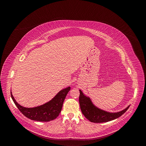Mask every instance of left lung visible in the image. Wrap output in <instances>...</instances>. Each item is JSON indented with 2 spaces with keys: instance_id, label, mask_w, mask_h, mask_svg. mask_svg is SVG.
I'll use <instances>...</instances> for the list:
<instances>
[{
  "instance_id": "left-lung-1",
  "label": "left lung",
  "mask_w": 146,
  "mask_h": 146,
  "mask_svg": "<svg viewBox=\"0 0 146 146\" xmlns=\"http://www.w3.org/2000/svg\"><path fill=\"white\" fill-rule=\"evenodd\" d=\"M80 91L79 96V104L81 111L84 116L90 122L94 123L106 122L114 120L121 116L129 109L130 106L117 113H110L98 108L92 104L90 98L83 94V92Z\"/></svg>"
}]
</instances>
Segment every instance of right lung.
<instances>
[{"mask_svg": "<svg viewBox=\"0 0 146 146\" xmlns=\"http://www.w3.org/2000/svg\"><path fill=\"white\" fill-rule=\"evenodd\" d=\"M69 86L61 90L54 98L48 102L33 108H25L20 105L15 99L11 92V98L17 108L25 116L31 120L48 122L54 120L58 116L62 109L63 102L70 91Z\"/></svg>", "mask_w": 146, "mask_h": 146, "instance_id": "add662e5", "label": "right lung"}]
</instances>
